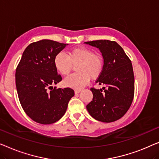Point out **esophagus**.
I'll use <instances>...</instances> for the list:
<instances>
[{"label": "esophagus", "instance_id": "34e87169", "mask_svg": "<svg viewBox=\"0 0 159 159\" xmlns=\"http://www.w3.org/2000/svg\"><path fill=\"white\" fill-rule=\"evenodd\" d=\"M80 89H75V93H80Z\"/></svg>", "mask_w": 159, "mask_h": 159}]
</instances>
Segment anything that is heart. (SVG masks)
<instances>
[{
	"label": "heart",
	"mask_w": 159,
	"mask_h": 159,
	"mask_svg": "<svg viewBox=\"0 0 159 159\" xmlns=\"http://www.w3.org/2000/svg\"><path fill=\"white\" fill-rule=\"evenodd\" d=\"M77 73L67 77L64 84L72 88H81L86 84L89 77L96 79L101 74L104 68V60L101 55L94 53L91 49L80 47L69 51L68 55L60 52L55 55L54 66L62 75H68L73 65H77Z\"/></svg>",
	"instance_id": "obj_1"
}]
</instances>
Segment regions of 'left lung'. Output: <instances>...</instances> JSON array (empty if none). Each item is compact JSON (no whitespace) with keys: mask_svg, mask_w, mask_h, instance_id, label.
I'll return each instance as SVG.
<instances>
[{"mask_svg":"<svg viewBox=\"0 0 159 159\" xmlns=\"http://www.w3.org/2000/svg\"><path fill=\"white\" fill-rule=\"evenodd\" d=\"M85 43L99 48L104 58V68L97 80L101 89L91 88L93 99L86 109L98 121L111 122L123 117L131 106L135 79L131 60L115 41L95 40Z\"/></svg>","mask_w":159,"mask_h":159,"instance_id":"obj_1","label":"left lung"}]
</instances>
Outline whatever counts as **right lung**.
Wrapping results in <instances>:
<instances>
[{
    "label": "right lung",
    "mask_w": 159,
    "mask_h": 159,
    "mask_svg": "<svg viewBox=\"0 0 159 159\" xmlns=\"http://www.w3.org/2000/svg\"><path fill=\"white\" fill-rule=\"evenodd\" d=\"M68 44L42 39L30 44L24 51L16 70V86L19 102L25 113L38 123L57 122L66 113L74 96L70 88L50 92L52 84L61 81L54 66V58Z\"/></svg>",
    "instance_id": "right-lung-1"
}]
</instances>
